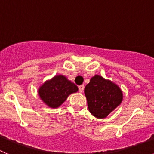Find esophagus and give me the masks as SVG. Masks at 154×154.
Segmentation results:
<instances>
[{"instance_id": "esophagus-1", "label": "esophagus", "mask_w": 154, "mask_h": 154, "mask_svg": "<svg viewBox=\"0 0 154 154\" xmlns=\"http://www.w3.org/2000/svg\"><path fill=\"white\" fill-rule=\"evenodd\" d=\"M84 90V85H81L79 86V92H83Z\"/></svg>"}]
</instances>
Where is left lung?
Here are the masks:
<instances>
[{
    "label": "left lung",
    "instance_id": "8db88e82",
    "mask_svg": "<svg viewBox=\"0 0 154 154\" xmlns=\"http://www.w3.org/2000/svg\"><path fill=\"white\" fill-rule=\"evenodd\" d=\"M84 91L89 112L98 119L106 117L123 100L119 87L98 75L91 79Z\"/></svg>",
    "mask_w": 154,
    "mask_h": 154
}]
</instances>
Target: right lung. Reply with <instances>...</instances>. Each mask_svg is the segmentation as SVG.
<instances>
[{
	"mask_svg": "<svg viewBox=\"0 0 154 154\" xmlns=\"http://www.w3.org/2000/svg\"><path fill=\"white\" fill-rule=\"evenodd\" d=\"M79 90L77 85L65 76L59 75L48 80L38 89L41 99L50 108H58L68 96Z\"/></svg>",
	"mask_w": 154,
	"mask_h": 154,
	"instance_id": "1",
	"label": "right lung"
}]
</instances>
